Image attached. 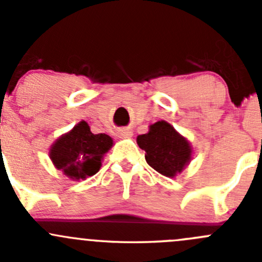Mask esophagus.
<instances>
[{
  "mask_svg": "<svg viewBox=\"0 0 262 262\" xmlns=\"http://www.w3.org/2000/svg\"><path fill=\"white\" fill-rule=\"evenodd\" d=\"M118 134L121 138H130V137L133 136V132L128 128H121L118 130Z\"/></svg>",
  "mask_w": 262,
  "mask_h": 262,
  "instance_id": "esophagus-1",
  "label": "esophagus"
}]
</instances>
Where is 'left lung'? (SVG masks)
<instances>
[{
  "mask_svg": "<svg viewBox=\"0 0 262 262\" xmlns=\"http://www.w3.org/2000/svg\"><path fill=\"white\" fill-rule=\"evenodd\" d=\"M137 143L146 150L148 165L167 178L181 172L191 158L186 139L163 120L152 124L147 134L138 136Z\"/></svg>",
  "mask_w": 262,
  "mask_h": 262,
  "instance_id": "8db88e82",
  "label": "left lung"
}]
</instances>
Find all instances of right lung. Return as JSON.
Listing matches in <instances>:
<instances>
[{
	"mask_svg": "<svg viewBox=\"0 0 262 262\" xmlns=\"http://www.w3.org/2000/svg\"><path fill=\"white\" fill-rule=\"evenodd\" d=\"M112 146L113 139L107 134L91 133L89 124L81 121L53 144L50 160L68 178L83 180L100 170L102 156Z\"/></svg>",
	"mask_w": 262,
	"mask_h": 262,
	"instance_id": "1",
	"label": "right lung"
}]
</instances>
